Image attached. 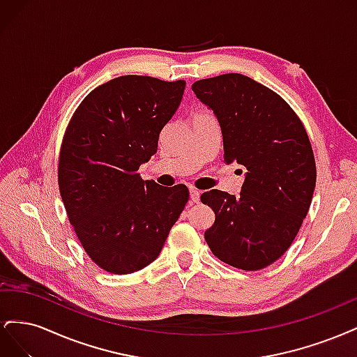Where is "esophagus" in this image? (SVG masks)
Listing matches in <instances>:
<instances>
[{
    "instance_id": "obj_1",
    "label": "esophagus",
    "mask_w": 357,
    "mask_h": 357,
    "mask_svg": "<svg viewBox=\"0 0 357 357\" xmlns=\"http://www.w3.org/2000/svg\"><path fill=\"white\" fill-rule=\"evenodd\" d=\"M189 193H190V199H192V202H199V190H197L195 188H190L189 189Z\"/></svg>"
}]
</instances>
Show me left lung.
<instances>
[{
	"label": "left lung",
	"mask_w": 357,
	"mask_h": 357,
	"mask_svg": "<svg viewBox=\"0 0 357 357\" xmlns=\"http://www.w3.org/2000/svg\"><path fill=\"white\" fill-rule=\"evenodd\" d=\"M218 117L223 160L245 168L240 197L213 189L201 195L215 214L204 236L214 256L257 271L286 253L316 188V162L304 125L289 104L243 74L192 84Z\"/></svg>",
	"instance_id": "1"
}]
</instances>
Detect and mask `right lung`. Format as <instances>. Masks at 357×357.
<instances>
[{"label": "right lung", "instance_id": "add662e5", "mask_svg": "<svg viewBox=\"0 0 357 357\" xmlns=\"http://www.w3.org/2000/svg\"><path fill=\"white\" fill-rule=\"evenodd\" d=\"M186 83L121 75L93 89L63 135L58 181L70 223L92 261L112 274L152 264L189 199L138 168L158 150Z\"/></svg>", "mask_w": 357, "mask_h": 357}]
</instances>
